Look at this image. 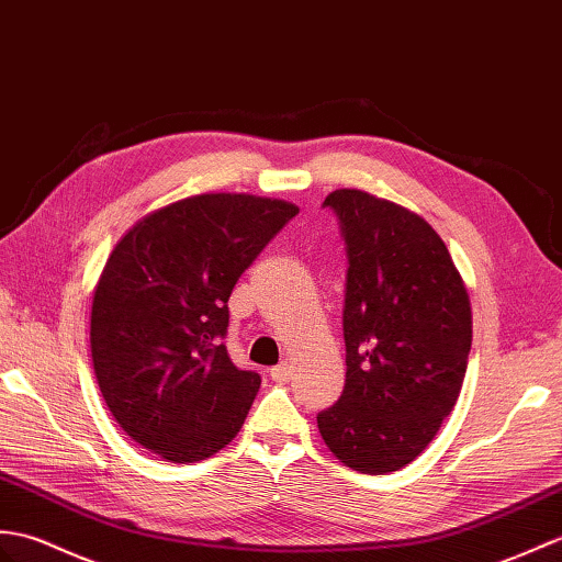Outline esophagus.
<instances>
[{
  "label": "esophagus",
  "instance_id": "esophagus-1",
  "mask_svg": "<svg viewBox=\"0 0 562 562\" xmlns=\"http://www.w3.org/2000/svg\"><path fill=\"white\" fill-rule=\"evenodd\" d=\"M290 375H292V367L286 361H280L278 367L270 369V378L276 383H286V381H290Z\"/></svg>",
  "mask_w": 562,
  "mask_h": 562
}]
</instances>
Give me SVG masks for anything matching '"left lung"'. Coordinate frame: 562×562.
Here are the masks:
<instances>
[{
	"mask_svg": "<svg viewBox=\"0 0 562 562\" xmlns=\"http://www.w3.org/2000/svg\"><path fill=\"white\" fill-rule=\"evenodd\" d=\"M323 205L340 217L349 268L345 390L318 430L355 472H397L460 397L472 349L467 284L422 215L359 189H337Z\"/></svg>",
	"mask_w": 562,
	"mask_h": 562,
	"instance_id": "obj_1",
	"label": "left lung"
}]
</instances>
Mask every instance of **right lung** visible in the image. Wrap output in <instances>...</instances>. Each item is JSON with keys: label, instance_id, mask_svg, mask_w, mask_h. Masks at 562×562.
Returning a JSON list of instances; mask_svg holds the SVG:
<instances>
[{"label": "right lung", "instance_id": "add662e5", "mask_svg": "<svg viewBox=\"0 0 562 562\" xmlns=\"http://www.w3.org/2000/svg\"><path fill=\"white\" fill-rule=\"evenodd\" d=\"M290 201L199 193L143 215L104 263L90 357L114 422L175 464L213 458L244 426L260 375L227 357L229 294L292 220Z\"/></svg>", "mask_w": 562, "mask_h": 562}]
</instances>
